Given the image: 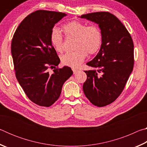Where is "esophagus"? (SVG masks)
<instances>
[{
  "label": "esophagus",
  "mask_w": 147,
  "mask_h": 147,
  "mask_svg": "<svg viewBox=\"0 0 147 147\" xmlns=\"http://www.w3.org/2000/svg\"><path fill=\"white\" fill-rule=\"evenodd\" d=\"M72 70H73V73L74 74H75V73H76L78 71V69H75V68H72Z\"/></svg>",
  "instance_id": "1"
}]
</instances>
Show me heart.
<instances>
[{
  "mask_svg": "<svg viewBox=\"0 0 147 147\" xmlns=\"http://www.w3.org/2000/svg\"><path fill=\"white\" fill-rule=\"evenodd\" d=\"M61 30L67 38H75V51L65 54L61 58V63L65 65L77 67L84 61L88 54L93 55L100 51L102 44V34L97 26H88L86 23L74 21L62 26ZM50 41L57 52L63 53V39L59 30L52 29Z\"/></svg>",
  "mask_w": 147,
  "mask_h": 147,
  "instance_id": "heart-1",
  "label": "heart"
}]
</instances>
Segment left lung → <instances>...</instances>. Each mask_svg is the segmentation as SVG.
Instances as JSON below:
<instances>
[{"label": "left lung", "mask_w": 147, "mask_h": 147, "mask_svg": "<svg viewBox=\"0 0 147 147\" xmlns=\"http://www.w3.org/2000/svg\"><path fill=\"white\" fill-rule=\"evenodd\" d=\"M80 17L98 24L102 34L98 53L86 63L94 69L85 71L87 80L83 90L93 105L103 107L117 98L133 71V40L123 24L109 12H94Z\"/></svg>", "instance_id": "8db88e82"}]
</instances>
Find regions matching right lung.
I'll return each mask as SVG.
<instances>
[{"mask_svg": "<svg viewBox=\"0 0 147 147\" xmlns=\"http://www.w3.org/2000/svg\"><path fill=\"white\" fill-rule=\"evenodd\" d=\"M66 16L53 11H34L20 23L12 39L16 78L30 100L39 106L53 105L60 96L65 82L73 73L67 66L56 69L60 59L50 41L52 29ZM49 68H55L52 75Z\"/></svg>", "mask_w": 147, "mask_h": 147, "instance_id": "right-lung-1", "label": "right lung"}]
</instances>
